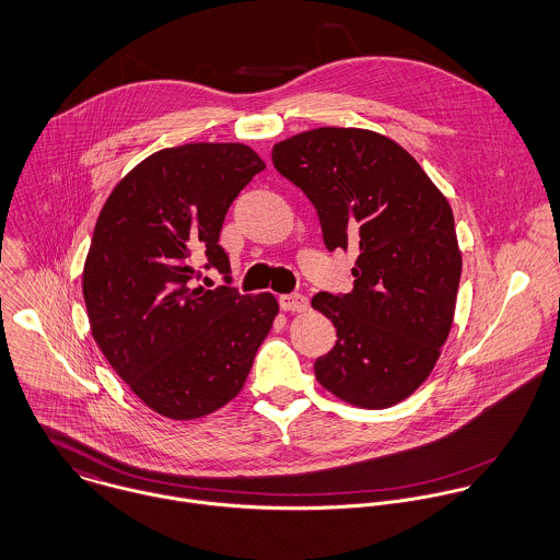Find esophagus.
I'll return each mask as SVG.
<instances>
[{
	"label": "esophagus",
	"mask_w": 560,
	"mask_h": 560,
	"mask_svg": "<svg viewBox=\"0 0 560 560\" xmlns=\"http://www.w3.org/2000/svg\"><path fill=\"white\" fill-rule=\"evenodd\" d=\"M279 305H281L283 312H299V314H303V312L310 310V301L303 294H283L279 299Z\"/></svg>",
	"instance_id": "1"
}]
</instances>
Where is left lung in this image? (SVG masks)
Masks as SVG:
<instances>
[{
	"label": "left lung",
	"instance_id": "obj_1",
	"mask_svg": "<svg viewBox=\"0 0 560 560\" xmlns=\"http://www.w3.org/2000/svg\"><path fill=\"white\" fill-rule=\"evenodd\" d=\"M275 168L314 203L329 250H357L354 288L318 292L312 307L337 329L318 383L361 409L409 398L446 343L460 250L446 197L392 138L318 127L272 147Z\"/></svg>",
	"mask_w": 560,
	"mask_h": 560
}]
</instances>
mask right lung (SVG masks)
Instances as JSON below:
<instances>
[{
  "mask_svg": "<svg viewBox=\"0 0 560 560\" xmlns=\"http://www.w3.org/2000/svg\"><path fill=\"white\" fill-rule=\"evenodd\" d=\"M266 168L242 142L155 151L116 186L95 224L82 292L114 372L155 413L197 420L233 400L270 334V292L190 288L195 261L229 272L224 214Z\"/></svg>",
  "mask_w": 560,
  "mask_h": 560,
  "instance_id": "right-lung-1",
  "label": "right lung"
}]
</instances>
